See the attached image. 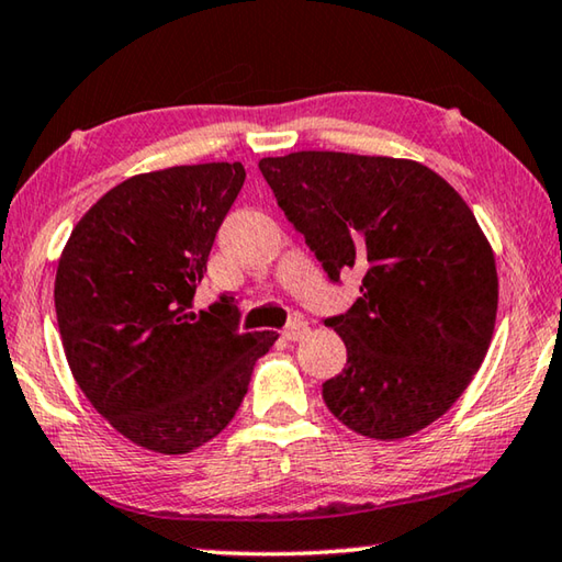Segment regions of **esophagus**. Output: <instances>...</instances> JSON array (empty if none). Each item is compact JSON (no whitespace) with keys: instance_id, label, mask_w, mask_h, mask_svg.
I'll use <instances>...</instances> for the list:
<instances>
[{"instance_id":"esophagus-1","label":"esophagus","mask_w":562,"mask_h":562,"mask_svg":"<svg viewBox=\"0 0 562 562\" xmlns=\"http://www.w3.org/2000/svg\"><path fill=\"white\" fill-rule=\"evenodd\" d=\"M310 331V325L304 319H292L288 327L282 329V337L284 339H290V341H297V339H302L304 335H307Z\"/></svg>"}]
</instances>
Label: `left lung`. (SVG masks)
<instances>
[{"mask_svg":"<svg viewBox=\"0 0 562 562\" xmlns=\"http://www.w3.org/2000/svg\"><path fill=\"white\" fill-rule=\"evenodd\" d=\"M260 170L331 282L361 272L359 297L325 325L347 367L322 398L347 429L394 441L456 404L486 359L498 274L463 198L416 160L297 150Z\"/></svg>","mask_w":562,"mask_h":562,"instance_id":"left-lung-1","label":"left lung"}]
</instances>
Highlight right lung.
<instances>
[{"label": "right lung", "instance_id": "1", "mask_svg": "<svg viewBox=\"0 0 562 562\" xmlns=\"http://www.w3.org/2000/svg\"><path fill=\"white\" fill-rule=\"evenodd\" d=\"M243 183V164L133 176L89 207L59 258L56 322L76 384L148 451L178 456L215 439L278 339L240 331L225 294L190 310Z\"/></svg>", "mask_w": 562, "mask_h": 562}]
</instances>
